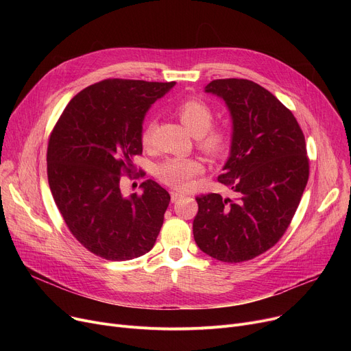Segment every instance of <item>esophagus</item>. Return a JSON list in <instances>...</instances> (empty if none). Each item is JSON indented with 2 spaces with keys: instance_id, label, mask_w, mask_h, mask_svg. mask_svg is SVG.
Wrapping results in <instances>:
<instances>
[{
  "instance_id": "obj_1",
  "label": "esophagus",
  "mask_w": 351,
  "mask_h": 351,
  "mask_svg": "<svg viewBox=\"0 0 351 351\" xmlns=\"http://www.w3.org/2000/svg\"><path fill=\"white\" fill-rule=\"evenodd\" d=\"M180 197H183V193H180V192H175V191H172V192H171V199H172V202H176V200H179Z\"/></svg>"
}]
</instances>
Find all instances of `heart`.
<instances>
[{
	"label": "heart",
	"instance_id": "obj_1",
	"mask_svg": "<svg viewBox=\"0 0 351 351\" xmlns=\"http://www.w3.org/2000/svg\"><path fill=\"white\" fill-rule=\"evenodd\" d=\"M179 118L188 131L197 136L199 145L210 155H219L225 151L228 138L219 129H210L213 123L212 109L199 99H189L183 102L178 109ZM154 122L147 121L142 131V142L149 143L152 136ZM204 165L195 158H171L160 163L156 169L158 178L166 185L185 191L193 183L195 176L202 173Z\"/></svg>",
	"mask_w": 351,
	"mask_h": 351
}]
</instances>
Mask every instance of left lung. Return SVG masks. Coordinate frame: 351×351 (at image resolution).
Masks as SVG:
<instances>
[{"mask_svg": "<svg viewBox=\"0 0 351 351\" xmlns=\"http://www.w3.org/2000/svg\"><path fill=\"white\" fill-rule=\"evenodd\" d=\"M205 92L230 114V151L217 180L234 199L197 196L193 237L213 259L239 263L269 250L289 228L308 179L306 142L296 118L259 84L215 80Z\"/></svg>", "mask_w": 351, "mask_h": 351, "instance_id": "1", "label": "left lung"}]
</instances>
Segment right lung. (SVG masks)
I'll list each match as a JSON object with an SVG mask.
<instances>
[{"label":"right lung","instance_id":"obj_1","mask_svg":"<svg viewBox=\"0 0 351 351\" xmlns=\"http://www.w3.org/2000/svg\"><path fill=\"white\" fill-rule=\"evenodd\" d=\"M176 82L105 80L73 97L49 138L52 197L77 241L106 261L149 252L171 196L152 179L142 195L123 196L121 175L142 154V125L155 101Z\"/></svg>","mask_w":351,"mask_h":351}]
</instances>
